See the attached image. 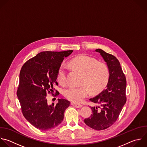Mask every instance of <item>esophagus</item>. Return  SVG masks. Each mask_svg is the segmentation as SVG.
Instances as JSON below:
<instances>
[{"label":"esophagus","instance_id":"esophagus-1","mask_svg":"<svg viewBox=\"0 0 147 147\" xmlns=\"http://www.w3.org/2000/svg\"><path fill=\"white\" fill-rule=\"evenodd\" d=\"M71 105L73 106H74V107H76V108H81V107H82V105H81L76 104V103H73V102H71Z\"/></svg>","mask_w":147,"mask_h":147}]
</instances>
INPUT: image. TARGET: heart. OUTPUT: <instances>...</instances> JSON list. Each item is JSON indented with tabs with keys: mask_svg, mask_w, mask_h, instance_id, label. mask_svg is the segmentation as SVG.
Segmentation results:
<instances>
[{
	"mask_svg": "<svg viewBox=\"0 0 147 147\" xmlns=\"http://www.w3.org/2000/svg\"><path fill=\"white\" fill-rule=\"evenodd\" d=\"M69 65L83 73L81 83L85 85L70 86L63 90V96L73 102L79 103L86 97L89 92L88 87L92 93H96L103 89L109 82L110 70L108 66L99 62L93 57L86 55H79L72 59ZM57 80L62 85L67 82V70L64 65H61L58 70Z\"/></svg>",
	"mask_w": 147,
	"mask_h": 147,
	"instance_id": "obj_1",
	"label": "heart"
}]
</instances>
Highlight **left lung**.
I'll return each instance as SVG.
<instances>
[{
	"label": "left lung",
	"mask_w": 147,
	"mask_h": 147,
	"mask_svg": "<svg viewBox=\"0 0 147 147\" xmlns=\"http://www.w3.org/2000/svg\"><path fill=\"white\" fill-rule=\"evenodd\" d=\"M106 62L110 70V78L106 88L90 101L99 106L90 107L92 114L84 119L90 127L105 130L115 122L126 102V80L119 61L114 55L101 49H97Z\"/></svg>",
	"instance_id": "left-lung-1"
}]
</instances>
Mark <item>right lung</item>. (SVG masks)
<instances>
[{
    "mask_svg": "<svg viewBox=\"0 0 147 147\" xmlns=\"http://www.w3.org/2000/svg\"><path fill=\"white\" fill-rule=\"evenodd\" d=\"M73 51L40 53L26 61L21 69L17 95L22 113L39 130H48L59 125L70 106V102L63 99H58L56 105H49L47 94L54 93V85H58V70L65 58ZM56 93L59 94L57 90Z\"/></svg>",
    "mask_w": 147,
    "mask_h": 147,
    "instance_id": "right-lung-1",
    "label": "right lung"
}]
</instances>
